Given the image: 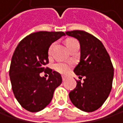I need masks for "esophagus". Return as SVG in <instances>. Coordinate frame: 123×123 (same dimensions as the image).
Instances as JSON below:
<instances>
[{
    "label": "esophagus",
    "instance_id": "34e87169",
    "mask_svg": "<svg viewBox=\"0 0 123 123\" xmlns=\"http://www.w3.org/2000/svg\"><path fill=\"white\" fill-rule=\"evenodd\" d=\"M62 79L63 81H65V80L67 79V77H66V76H62Z\"/></svg>",
    "mask_w": 123,
    "mask_h": 123
}]
</instances>
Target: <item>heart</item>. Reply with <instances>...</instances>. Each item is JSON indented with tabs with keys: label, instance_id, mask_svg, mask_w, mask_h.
Wrapping results in <instances>:
<instances>
[{
	"label": "heart",
	"instance_id": "b5f03b06",
	"mask_svg": "<svg viewBox=\"0 0 123 123\" xmlns=\"http://www.w3.org/2000/svg\"><path fill=\"white\" fill-rule=\"evenodd\" d=\"M73 41H74V40H68L67 42H66V45H68L69 43H70ZM54 45H55V44L53 43V44H52L50 46V48L48 49V54L49 55L51 54L52 50H53V49L54 48ZM70 65L68 64H67V63L60 62V63L55 64V69L58 72H59L60 73H62V74H66V73H68L69 72V70H70Z\"/></svg>",
	"mask_w": 123,
	"mask_h": 123
}]
</instances>
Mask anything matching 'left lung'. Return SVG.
Here are the masks:
<instances>
[{
    "label": "left lung",
    "mask_w": 123,
    "mask_h": 123,
    "mask_svg": "<svg viewBox=\"0 0 123 123\" xmlns=\"http://www.w3.org/2000/svg\"><path fill=\"white\" fill-rule=\"evenodd\" d=\"M65 34L80 43V59L73 71L80 79L84 78L83 83L77 81L69 98L81 111H96L105 103L112 89L114 68L110 55L101 41L86 31H68Z\"/></svg>",
    "instance_id": "8db88e82"
}]
</instances>
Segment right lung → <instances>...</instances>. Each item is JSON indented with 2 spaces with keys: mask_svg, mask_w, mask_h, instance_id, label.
<instances>
[{
  "mask_svg": "<svg viewBox=\"0 0 123 123\" xmlns=\"http://www.w3.org/2000/svg\"><path fill=\"white\" fill-rule=\"evenodd\" d=\"M63 32L40 31L23 38L12 55L9 76L13 94L25 110L36 112L43 110L52 100L56 87L62 83L61 75L49 69L46 79L40 73L48 63L51 44L65 36Z\"/></svg>",
  "mask_w": 123,
  "mask_h": 123,
  "instance_id": "1",
  "label": "right lung"
}]
</instances>
